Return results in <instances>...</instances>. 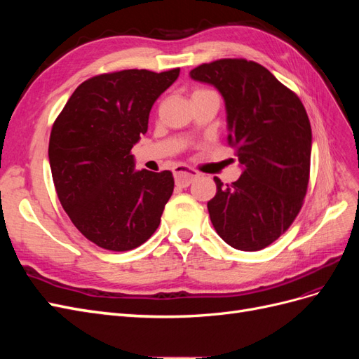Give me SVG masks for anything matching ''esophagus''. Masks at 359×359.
Wrapping results in <instances>:
<instances>
[{
	"label": "esophagus",
	"mask_w": 359,
	"mask_h": 359,
	"mask_svg": "<svg viewBox=\"0 0 359 359\" xmlns=\"http://www.w3.org/2000/svg\"><path fill=\"white\" fill-rule=\"evenodd\" d=\"M173 175H175V184L178 187H187L199 177V173L193 169L180 166L175 169V172H173Z\"/></svg>",
	"instance_id": "esophagus-1"
}]
</instances>
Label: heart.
I'll use <instances>...</instances> for the list:
<instances>
[{"label": "heart", "mask_w": 359, "mask_h": 359, "mask_svg": "<svg viewBox=\"0 0 359 359\" xmlns=\"http://www.w3.org/2000/svg\"><path fill=\"white\" fill-rule=\"evenodd\" d=\"M196 91H208V90H196ZM196 91H194V93H196Z\"/></svg>", "instance_id": "obj_1"}]
</instances>
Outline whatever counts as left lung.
I'll list each match as a JSON object with an SVG mask.
<instances>
[{
    "instance_id": "left-lung-1",
    "label": "left lung",
    "mask_w": 359,
    "mask_h": 359,
    "mask_svg": "<svg viewBox=\"0 0 359 359\" xmlns=\"http://www.w3.org/2000/svg\"><path fill=\"white\" fill-rule=\"evenodd\" d=\"M223 95L227 144L244 170L232 184L214 178L208 202L215 232L243 252L273 244L297 219L310 178L311 127L299 97L264 66L223 58L190 72Z\"/></svg>"
}]
</instances>
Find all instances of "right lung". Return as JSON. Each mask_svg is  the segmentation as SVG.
<instances>
[{"instance_id": "obj_1", "label": "right lung", "mask_w": 359, "mask_h": 359, "mask_svg": "<svg viewBox=\"0 0 359 359\" xmlns=\"http://www.w3.org/2000/svg\"><path fill=\"white\" fill-rule=\"evenodd\" d=\"M178 74H97L74 90L52 126L49 163L58 199L78 231L104 250L127 252L149 240L172 196V172H135L130 151Z\"/></svg>"}]
</instances>
